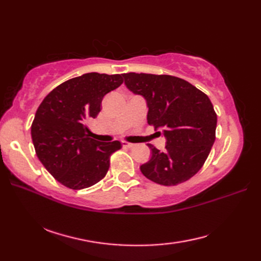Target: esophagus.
<instances>
[{
	"instance_id": "1",
	"label": "esophagus",
	"mask_w": 261,
	"mask_h": 261,
	"mask_svg": "<svg viewBox=\"0 0 261 261\" xmlns=\"http://www.w3.org/2000/svg\"><path fill=\"white\" fill-rule=\"evenodd\" d=\"M122 146L125 147V148H132L135 145H134V143L127 142V141H122Z\"/></svg>"
}]
</instances>
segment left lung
Here are the masks:
<instances>
[{"label":"left lung","instance_id":"8db88e82","mask_svg":"<svg viewBox=\"0 0 261 261\" xmlns=\"http://www.w3.org/2000/svg\"><path fill=\"white\" fill-rule=\"evenodd\" d=\"M122 76L132 93L145 97L148 123L154 130H163L167 140L164 152L148 145L151 158L140 166L141 173L165 186L188 180L202 168L215 141L218 118L208 96L175 76Z\"/></svg>","mask_w":261,"mask_h":261}]
</instances>
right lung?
<instances>
[{"instance_id": "obj_1", "label": "right lung", "mask_w": 261, "mask_h": 261, "mask_svg": "<svg viewBox=\"0 0 261 261\" xmlns=\"http://www.w3.org/2000/svg\"><path fill=\"white\" fill-rule=\"evenodd\" d=\"M120 74L87 73L66 81L43 98L31 125L36 153L60 184L83 190L107 175L120 141L91 138L86 121L96 118L105 94L118 88Z\"/></svg>"}]
</instances>
